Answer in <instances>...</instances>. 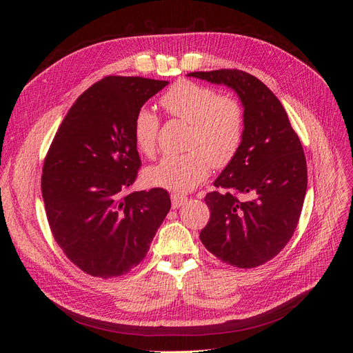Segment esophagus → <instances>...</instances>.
<instances>
[{"label": "esophagus", "mask_w": 353, "mask_h": 353, "mask_svg": "<svg viewBox=\"0 0 353 353\" xmlns=\"http://www.w3.org/2000/svg\"><path fill=\"white\" fill-rule=\"evenodd\" d=\"M170 200H172V208L178 209L181 206H184L188 199L185 196H181V194H172L170 196Z\"/></svg>", "instance_id": "obj_1"}]
</instances>
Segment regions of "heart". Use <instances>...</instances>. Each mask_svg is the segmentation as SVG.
Returning a JSON list of instances; mask_svg holds the SVG:
<instances>
[{
	"mask_svg": "<svg viewBox=\"0 0 353 353\" xmlns=\"http://www.w3.org/2000/svg\"><path fill=\"white\" fill-rule=\"evenodd\" d=\"M169 116L188 123L187 153L168 154L145 170L147 183L175 193H188L205 181L210 168H225L240 150L245 117L243 104L232 95L191 81H178L160 99ZM159 117L141 109L134 119V143L138 152L153 156Z\"/></svg>",
	"mask_w": 353,
	"mask_h": 353,
	"instance_id": "obj_1",
	"label": "heart"
}]
</instances>
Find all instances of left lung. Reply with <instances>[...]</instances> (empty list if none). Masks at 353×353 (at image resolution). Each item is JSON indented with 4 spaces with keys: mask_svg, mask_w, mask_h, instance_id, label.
Masks as SVG:
<instances>
[{
    "mask_svg": "<svg viewBox=\"0 0 353 353\" xmlns=\"http://www.w3.org/2000/svg\"><path fill=\"white\" fill-rule=\"evenodd\" d=\"M188 77L232 88L245 117L239 153L205 197L210 219L200 240L219 261L256 268L283 250L301 218L307 187L302 143L280 100L253 74L221 69Z\"/></svg>",
    "mask_w": 353,
    "mask_h": 353,
    "instance_id": "obj_1",
    "label": "left lung"
}]
</instances>
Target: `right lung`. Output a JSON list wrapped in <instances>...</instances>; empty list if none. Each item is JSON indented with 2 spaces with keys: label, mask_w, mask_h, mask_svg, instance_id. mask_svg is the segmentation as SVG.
I'll use <instances>...</instances> for the list:
<instances>
[{
  "label": "right lung",
  "mask_w": 353,
  "mask_h": 353,
  "mask_svg": "<svg viewBox=\"0 0 353 353\" xmlns=\"http://www.w3.org/2000/svg\"><path fill=\"white\" fill-rule=\"evenodd\" d=\"M168 83L140 77L95 82L69 109L46 156L41 188L51 232L92 276L135 268L170 209L163 188L130 191L141 166L135 114Z\"/></svg>",
  "instance_id": "1"
}]
</instances>
